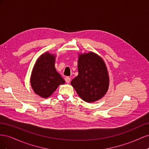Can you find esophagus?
I'll list each match as a JSON object with an SVG mask.
<instances>
[{"instance_id": "34e87169", "label": "esophagus", "mask_w": 149, "mask_h": 149, "mask_svg": "<svg viewBox=\"0 0 149 149\" xmlns=\"http://www.w3.org/2000/svg\"><path fill=\"white\" fill-rule=\"evenodd\" d=\"M65 81H66L67 83H69L70 82V80H71L70 78V77H68V76L65 78Z\"/></svg>"}]
</instances>
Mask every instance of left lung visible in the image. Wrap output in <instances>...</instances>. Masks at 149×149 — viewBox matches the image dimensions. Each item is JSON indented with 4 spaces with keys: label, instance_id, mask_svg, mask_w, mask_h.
Instances as JSON below:
<instances>
[{
    "label": "left lung",
    "instance_id": "1",
    "mask_svg": "<svg viewBox=\"0 0 149 149\" xmlns=\"http://www.w3.org/2000/svg\"><path fill=\"white\" fill-rule=\"evenodd\" d=\"M78 75L71 84L78 96L87 102L104 96L109 86V76L105 62L93 52L78 54Z\"/></svg>",
    "mask_w": 149,
    "mask_h": 149
}]
</instances>
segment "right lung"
I'll use <instances>...</instances> for the list:
<instances>
[{
  "label": "right lung",
  "instance_id": "right-lung-1",
  "mask_svg": "<svg viewBox=\"0 0 149 149\" xmlns=\"http://www.w3.org/2000/svg\"><path fill=\"white\" fill-rule=\"evenodd\" d=\"M56 55L45 52L36 61L30 76V84L34 93L42 98H48L60 84L65 83L56 70Z\"/></svg>",
  "mask_w": 149,
  "mask_h": 149
}]
</instances>
